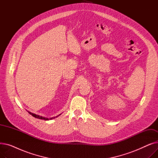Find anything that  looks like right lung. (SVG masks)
<instances>
[{
    "label": "right lung",
    "mask_w": 158,
    "mask_h": 158,
    "mask_svg": "<svg viewBox=\"0 0 158 158\" xmlns=\"http://www.w3.org/2000/svg\"><path fill=\"white\" fill-rule=\"evenodd\" d=\"M27 112L30 114H31L32 117H34L35 118H39V119H41V120H52V119H54V118H57V117H59L60 115H61V114H60L59 115H57V116H56V117H52V118H47V117H42V116H40V115H38V114H35V113H31V112H30V111H27Z\"/></svg>",
    "instance_id": "obj_1"
}]
</instances>
